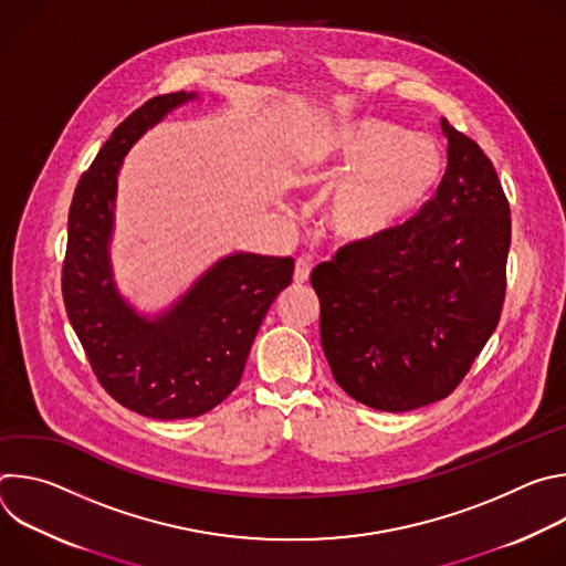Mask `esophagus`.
Wrapping results in <instances>:
<instances>
[{
  "label": "esophagus",
  "mask_w": 566,
  "mask_h": 566,
  "mask_svg": "<svg viewBox=\"0 0 566 566\" xmlns=\"http://www.w3.org/2000/svg\"><path fill=\"white\" fill-rule=\"evenodd\" d=\"M308 275H311V262L306 258H300L295 262V273H293V282L295 284H304L308 282Z\"/></svg>",
  "instance_id": "obj_1"
}]
</instances>
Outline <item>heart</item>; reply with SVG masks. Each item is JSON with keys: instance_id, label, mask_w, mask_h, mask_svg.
<instances>
[{"instance_id": "obj_1", "label": "heart", "mask_w": 566, "mask_h": 566, "mask_svg": "<svg viewBox=\"0 0 566 566\" xmlns=\"http://www.w3.org/2000/svg\"><path fill=\"white\" fill-rule=\"evenodd\" d=\"M304 179L333 186L325 223L352 247L376 244L430 201L446 175V149L430 134L360 118L315 134L304 151Z\"/></svg>"}]
</instances>
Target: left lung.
Masks as SVG:
<instances>
[{
	"label": "left lung",
	"mask_w": 566,
	"mask_h": 566,
	"mask_svg": "<svg viewBox=\"0 0 566 566\" xmlns=\"http://www.w3.org/2000/svg\"><path fill=\"white\" fill-rule=\"evenodd\" d=\"M441 129L448 168L419 214L311 273L332 374L380 412L446 398L502 315L511 208L491 158L446 118Z\"/></svg>",
	"instance_id": "obj_1"
}]
</instances>
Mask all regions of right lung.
Wrapping results in <instances>:
<instances>
[{"mask_svg": "<svg viewBox=\"0 0 566 566\" xmlns=\"http://www.w3.org/2000/svg\"><path fill=\"white\" fill-rule=\"evenodd\" d=\"M199 94H166L129 114L80 177L69 208L62 297L101 385L120 406L175 421L210 412L239 385L262 319L293 280L291 258L232 253L172 306L138 313L109 258L118 172L129 147Z\"/></svg>", "mask_w": 566, "mask_h": 566, "instance_id": "right-lung-1", "label": "right lung"}]
</instances>
